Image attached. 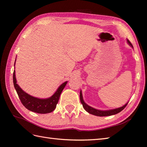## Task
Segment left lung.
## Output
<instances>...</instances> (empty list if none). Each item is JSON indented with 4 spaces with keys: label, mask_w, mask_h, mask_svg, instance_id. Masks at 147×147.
I'll use <instances>...</instances> for the list:
<instances>
[{
    "label": "left lung",
    "mask_w": 147,
    "mask_h": 147,
    "mask_svg": "<svg viewBox=\"0 0 147 147\" xmlns=\"http://www.w3.org/2000/svg\"><path fill=\"white\" fill-rule=\"evenodd\" d=\"M127 43H128V44L132 48H133L132 44H131V42L127 39ZM80 97L81 103H82V104L83 108L85 109V110L86 112H88V113L91 114L96 115V116H100V117L109 116V115L116 114L119 113V112H120L121 111H123V109L126 107V106L127 105V103H128V102H127L125 105H124L123 106H122V107H121L114 109H110V110L102 111V110H98V109H96L93 108V107H91V106H90L88 104H86V103L85 102V101H84V100H83L82 90H81V91H80Z\"/></svg>",
    "instance_id": "8db88e82"
}]
</instances>
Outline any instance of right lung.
<instances>
[{
  "label": "right lung",
  "instance_id": "add662e5",
  "mask_svg": "<svg viewBox=\"0 0 147 147\" xmlns=\"http://www.w3.org/2000/svg\"><path fill=\"white\" fill-rule=\"evenodd\" d=\"M15 60V63H16ZM14 63V66H15ZM67 82H65L59 86L57 90L51 96L47 98H39L29 95L22 90L20 86L17 84V80L16 78V72L14 71L13 73V83L14 88L20 98V100L23 105L29 111H31L38 114H47L51 113L56 108L59 97L66 85Z\"/></svg>",
  "mask_w": 147,
  "mask_h": 147
}]
</instances>
